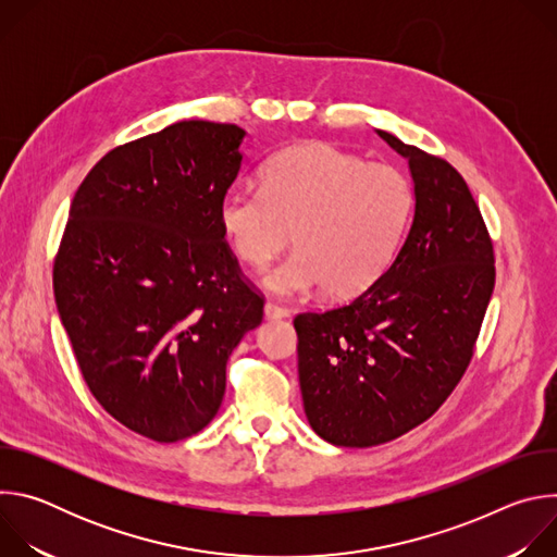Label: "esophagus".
Listing matches in <instances>:
<instances>
[{
	"label": "esophagus",
	"instance_id": "obj_1",
	"mask_svg": "<svg viewBox=\"0 0 557 557\" xmlns=\"http://www.w3.org/2000/svg\"><path fill=\"white\" fill-rule=\"evenodd\" d=\"M264 317L267 320H282V317H288V310L275 301L264 304Z\"/></svg>",
	"mask_w": 557,
	"mask_h": 557
}]
</instances>
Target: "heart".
I'll return each mask as SVG.
<instances>
[{"instance_id": "heart-1", "label": "heart", "mask_w": 557, "mask_h": 557, "mask_svg": "<svg viewBox=\"0 0 557 557\" xmlns=\"http://www.w3.org/2000/svg\"><path fill=\"white\" fill-rule=\"evenodd\" d=\"M412 207L408 181L389 165L361 163L326 143L277 153L262 172V191H228L218 222L233 253L264 269L290 240L297 253L262 284L282 297L322 284L350 297L387 267Z\"/></svg>"}]
</instances>
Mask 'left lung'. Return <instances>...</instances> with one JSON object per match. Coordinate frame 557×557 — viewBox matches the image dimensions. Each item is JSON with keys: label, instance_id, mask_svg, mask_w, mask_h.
Masks as SVG:
<instances>
[{"label": "left lung", "instance_id": "1", "mask_svg": "<svg viewBox=\"0 0 557 557\" xmlns=\"http://www.w3.org/2000/svg\"><path fill=\"white\" fill-rule=\"evenodd\" d=\"M376 134L410 165L406 240L359 297L293 322L306 419L339 447L399 438L445 404L496 282L492 237L462 176L438 156Z\"/></svg>", "mask_w": 557, "mask_h": 557}]
</instances>
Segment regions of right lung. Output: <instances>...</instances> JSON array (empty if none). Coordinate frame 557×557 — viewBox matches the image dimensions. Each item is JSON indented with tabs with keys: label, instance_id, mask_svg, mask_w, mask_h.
<instances>
[{
	"label": "right lung",
	"instance_id": "add662e5",
	"mask_svg": "<svg viewBox=\"0 0 557 557\" xmlns=\"http://www.w3.org/2000/svg\"><path fill=\"white\" fill-rule=\"evenodd\" d=\"M245 136L181 121L114 147L76 189L54 258L57 310L90 392L158 443L209 425L228 355L262 322L218 222Z\"/></svg>",
	"mask_w": 557,
	"mask_h": 557
}]
</instances>
